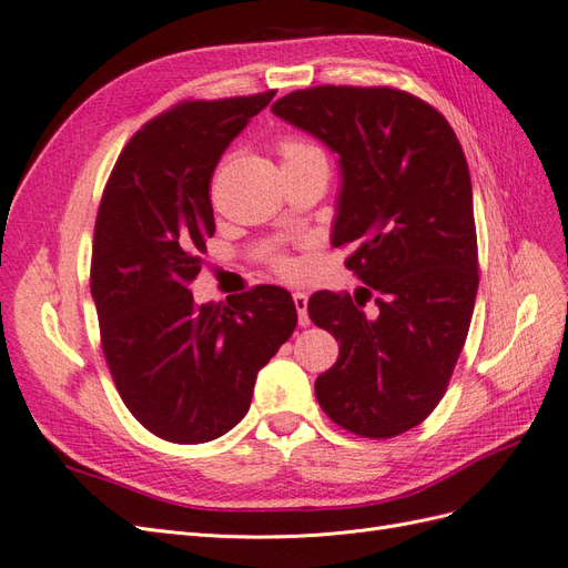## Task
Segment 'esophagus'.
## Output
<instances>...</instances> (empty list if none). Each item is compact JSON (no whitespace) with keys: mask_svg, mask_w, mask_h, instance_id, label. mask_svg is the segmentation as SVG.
Masks as SVG:
<instances>
[{"mask_svg":"<svg viewBox=\"0 0 568 568\" xmlns=\"http://www.w3.org/2000/svg\"><path fill=\"white\" fill-rule=\"evenodd\" d=\"M294 305L298 311V324L301 326L311 324V317H307V296L303 294V291H294Z\"/></svg>","mask_w":568,"mask_h":568,"instance_id":"34e87169","label":"esophagus"}]
</instances>
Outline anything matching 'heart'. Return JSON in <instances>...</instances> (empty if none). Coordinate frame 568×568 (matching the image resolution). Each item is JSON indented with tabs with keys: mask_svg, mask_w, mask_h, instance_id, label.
Here are the masks:
<instances>
[{
	"mask_svg": "<svg viewBox=\"0 0 568 568\" xmlns=\"http://www.w3.org/2000/svg\"><path fill=\"white\" fill-rule=\"evenodd\" d=\"M280 153L284 163H294V161H303L307 156H320V151L307 144L305 140H298V136H286V140L280 142ZM277 267L280 270H288V263L286 261H277Z\"/></svg>",
	"mask_w": 568,
	"mask_h": 568,
	"instance_id": "1",
	"label": "heart"
}]
</instances>
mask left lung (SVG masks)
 <instances>
[{"label":"left lung","instance_id":"obj_1","mask_svg":"<svg viewBox=\"0 0 568 568\" xmlns=\"http://www.w3.org/2000/svg\"><path fill=\"white\" fill-rule=\"evenodd\" d=\"M341 165L332 244L365 286L317 291L311 320L338 359L317 376L320 407L346 432L393 438L440 403L467 341L478 288L469 165L455 130L419 97L320 84L272 104ZM376 295L374 316L364 303Z\"/></svg>","mask_w":568,"mask_h":568}]
</instances>
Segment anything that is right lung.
Returning <instances> with one entry per match:
<instances>
[{"instance_id": "obj_1", "label": "right lung", "mask_w": 568, "mask_h": 568, "mask_svg": "<svg viewBox=\"0 0 568 568\" xmlns=\"http://www.w3.org/2000/svg\"><path fill=\"white\" fill-rule=\"evenodd\" d=\"M272 97L182 101L149 120L101 196L90 272L101 351L132 417L170 443L213 440L242 422L257 372L296 329L282 286L205 305L189 291L215 234L213 170Z\"/></svg>"}]
</instances>
